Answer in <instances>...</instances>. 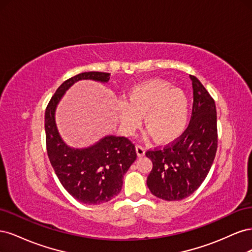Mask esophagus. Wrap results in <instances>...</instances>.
<instances>
[{
  "mask_svg": "<svg viewBox=\"0 0 252 252\" xmlns=\"http://www.w3.org/2000/svg\"><path fill=\"white\" fill-rule=\"evenodd\" d=\"M135 150H136V154H138V157H143L145 155V151H146L143 145H140V144L136 145Z\"/></svg>",
  "mask_w": 252,
  "mask_h": 252,
  "instance_id": "esophagus-1",
  "label": "esophagus"
}]
</instances>
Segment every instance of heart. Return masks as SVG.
Listing matches in <instances>:
<instances>
[{"mask_svg": "<svg viewBox=\"0 0 252 252\" xmlns=\"http://www.w3.org/2000/svg\"><path fill=\"white\" fill-rule=\"evenodd\" d=\"M121 123L127 132L144 125L158 143L174 140L184 131L189 119V102L184 91L163 80H149L132 86L127 101L119 103Z\"/></svg>", "mask_w": 252, "mask_h": 252, "instance_id": "1", "label": "heart"}]
</instances>
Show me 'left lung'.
<instances>
[{
  "instance_id": "1",
  "label": "left lung",
  "mask_w": 252,
  "mask_h": 252,
  "mask_svg": "<svg viewBox=\"0 0 252 252\" xmlns=\"http://www.w3.org/2000/svg\"><path fill=\"white\" fill-rule=\"evenodd\" d=\"M193 88L191 120L181 136L166 147L146 152L152 162L147 178L151 193L165 201H180L201 186L218 148L216 104L202 83L190 75Z\"/></svg>"
}]
</instances>
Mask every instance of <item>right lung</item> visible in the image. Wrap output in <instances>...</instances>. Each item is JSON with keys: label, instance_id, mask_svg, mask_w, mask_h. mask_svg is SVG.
Wrapping results in <instances>:
<instances>
[{"label": "right lung", "instance_id": "1", "mask_svg": "<svg viewBox=\"0 0 252 252\" xmlns=\"http://www.w3.org/2000/svg\"><path fill=\"white\" fill-rule=\"evenodd\" d=\"M110 73L89 71L66 80L52 95L45 111L47 155L61 184L75 200L98 205L116 197L123 186L124 174L135 161L134 144L125 136L107 135L87 148L75 149L62 140L56 124V109L74 83L109 81Z\"/></svg>", "mask_w": 252, "mask_h": 252}]
</instances>
